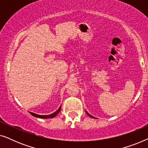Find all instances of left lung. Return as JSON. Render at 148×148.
<instances>
[{
  "label": "left lung",
  "mask_w": 148,
  "mask_h": 148,
  "mask_svg": "<svg viewBox=\"0 0 148 148\" xmlns=\"http://www.w3.org/2000/svg\"><path fill=\"white\" fill-rule=\"evenodd\" d=\"M86 114H88V116H90V117H92V118H94V116H92V115H90V114H89V113H88V112H86Z\"/></svg>",
  "instance_id": "left-lung-1"
}]
</instances>
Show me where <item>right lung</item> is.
Wrapping results in <instances>:
<instances>
[{"mask_svg": "<svg viewBox=\"0 0 148 148\" xmlns=\"http://www.w3.org/2000/svg\"><path fill=\"white\" fill-rule=\"evenodd\" d=\"M60 109H61V106H60V108L58 109L55 112L52 113V114H50V115H39V114H36L35 113H33V112H30V114H31L32 116H36V117H38V118H41V119H48V118H53L56 116V114H58V112H60Z\"/></svg>", "mask_w": 148, "mask_h": 148, "instance_id": "right-lung-1", "label": "right lung"}]
</instances>
